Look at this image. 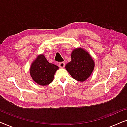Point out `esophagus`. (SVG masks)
<instances>
[{"mask_svg": "<svg viewBox=\"0 0 127 127\" xmlns=\"http://www.w3.org/2000/svg\"><path fill=\"white\" fill-rule=\"evenodd\" d=\"M58 65L60 67H64V66H65V62H60V63H59V64H58Z\"/></svg>", "mask_w": 127, "mask_h": 127, "instance_id": "obj_1", "label": "esophagus"}]
</instances>
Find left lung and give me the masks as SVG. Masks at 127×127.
Listing matches in <instances>:
<instances>
[{
	"instance_id": "obj_1",
	"label": "left lung",
	"mask_w": 127,
	"mask_h": 127,
	"mask_svg": "<svg viewBox=\"0 0 127 127\" xmlns=\"http://www.w3.org/2000/svg\"><path fill=\"white\" fill-rule=\"evenodd\" d=\"M72 60L65 66L71 76L80 81H84L91 75L94 62L89 54L82 48H76L71 54Z\"/></svg>"
}]
</instances>
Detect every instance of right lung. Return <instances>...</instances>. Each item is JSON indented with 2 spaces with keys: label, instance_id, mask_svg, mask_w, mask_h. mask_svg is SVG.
Instances as JSON below:
<instances>
[{
  "label": "right lung",
  "instance_id": "1",
  "mask_svg": "<svg viewBox=\"0 0 127 127\" xmlns=\"http://www.w3.org/2000/svg\"><path fill=\"white\" fill-rule=\"evenodd\" d=\"M58 67L47 61L43 55H40L33 62L30 74L33 80L41 86H46L53 80L54 74Z\"/></svg>",
  "mask_w": 127,
  "mask_h": 127
}]
</instances>
